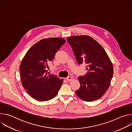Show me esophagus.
I'll return each instance as SVG.
<instances>
[{"label":"esophagus","instance_id":"esophagus-1","mask_svg":"<svg viewBox=\"0 0 132 132\" xmlns=\"http://www.w3.org/2000/svg\"><path fill=\"white\" fill-rule=\"evenodd\" d=\"M66 79V80H67V81H71V80L72 79V77H71V76H68V77H67Z\"/></svg>","mask_w":132,"mask_h":132}]
</instances>
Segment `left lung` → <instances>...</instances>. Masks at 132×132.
I'll use <instances>...</instances> for the list:
<instances>
[{
  "mask_svg": "<svg viewBox=\"0 0 132 132\" xmlns=\"http://www.w3.org/2000/svg\"><path fill=\"white\" fill-rule=\"evenodd\" d=\"M79 65H87V73L78 77L79 89L75 91L82 100L90 102L100 98L109 88L113 75V66L105 51L92 37L88 35L69 37Z\"/></svg>",
  "mask_w": 132,
  "mask_h": 132,
  "instance_id": "1",
  "label": "left lung"
}]
</instances>
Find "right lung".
Segmentation results:
<instances>
[{"label": "right lung", "mask_w": 132, "mask_h": 132, "mask_svg": "<svg viewBox=\"0 0 132 132\" xmlns=\"http://www.w3.org/2000/svg\"><path fill=\"white\" fill-rule=\"evenodd\" d=\"M66 42L61 37L42 39L27 52L20 67L21 83L29 95L39 101L54 98L63 82L54 75H48L46 68L56 53Z\"/></svg>", "instance_id": "add662e5"}]
</instances>
